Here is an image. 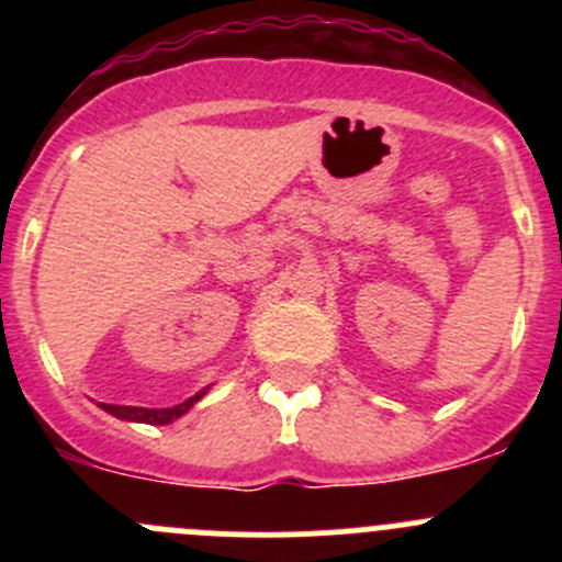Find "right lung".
I'll return each mask as SVG.
<instances>
[{
	"label": "right lung",
	"mask_w": 562,
	"mask_h": 562,
	"mask_svg": "<svg viewBox=\"0 0 562 562\" xmlns=\"http://www.w3.org/2000/svg\"><path fill=\"white\" fill-rule=\"evenodd\" d=\"M206 394V391H198L195 396H190L187 402H181V405H173V407H130V405H105V402H98L100 407H103L105 413H111V416L122 418V422H133V424H171L176 418L184 416L187 411H190L192 405H195L201 396Z\"/></svg>",
	"instance_id": "add662e5"
}]
</instances>
